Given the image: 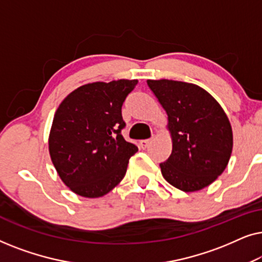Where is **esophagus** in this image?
Listing matches in <instances>:
<instances>
[{"label": "esophagus", "instance_id": "obj_1", "mask_svg": "<svg viewBox=\"0 0 262 262\" xmlns=\"http://www.w3.org/2000/svg\"><path fill=\"white\" fill-rule=\"evenodd\" d=\"M150 142H151V139H143V141L139 142V145H141L142 149H146L150 144Z\"/></svg>", "mask_w": 262, "mask_h": 262}]
</instances>
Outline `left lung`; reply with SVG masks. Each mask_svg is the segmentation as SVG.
Instances as JSON below:
<instances>
[{"instance_id": "8db88e82", "label": "left lung", "mask_w": 262, "mask_h": 262, "mask_svg": "<svg viewBox=\"0 0 262 262\" xmlns=\"http://www.w3.org/2000/svg\"><path fill=\"white\" fill-rule=\"evenodd\" d=\"M168 116L171 154L160 163L163 178L184 192L199 191L228 166L232 131L227 114L206 91L193 83L148 80Z\"/></svg>"}]
</instances>
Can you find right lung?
<instances>
[{"label":"right lung","mask_w":262,"mask_h":262,"mask_svg":"<svg viewBox=\"0 0 262 262\" xmlns=\"http://www.w3.org/2000/svg\"><path fill=\"white\" fill-rule=\"evenodd\" d=\"M137 80L94 82L70 93L56 111L49 150L62 181L85 198H98L123 180L137 145L121 136V107Z\"/></svg>","instance_id":"obj_1"}]
</instances>
